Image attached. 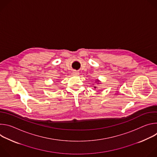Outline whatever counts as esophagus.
I'll list each match as a JSON object with an SVG mask.
<instances>
[{
    "label": "esophagus",
    "instance_id": "obj_1",
    "mask_svg": "<svg viewBox=\"0 0 157 157\" xmlns=\"http://www.w3.org/2000/svg\"><path fill=\"white\" fill-rule=\"evenodd\" d=\"M79 74V73L77 71H73V75H78Z\"/></svg>",
    "mask_w": 157,
    "mask_h": 157
}]
</instances>
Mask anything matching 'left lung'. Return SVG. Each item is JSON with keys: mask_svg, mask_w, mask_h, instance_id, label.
I'll use <instances>...</instances> for the list:
<instances>
[{"mask_svg": "<svg viewBox=\"0 0 157 157\" xmlns=\"http://www.w3.org/2000/svg\"><path fill=\"white\" fill-rule=\"evenodd\" d=\"M99 81L97 80V82H99ZM98 84H99V83H98ZM94 88H96V86H94Z\"/></svg>", "mask_w": 157, "mask_h": 157, "instance_id": "left-lung-1", "label": "left lung"}]
</instances>
